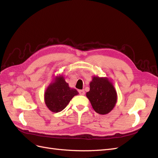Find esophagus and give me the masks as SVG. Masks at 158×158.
<instances>
[{"label":"esophagus","instance_id":"34e87169","mask_svg":"<svg viewBox=\"0 0 158 158\" xmlns=\"http://www.w3.org/2000/svg\"><path fill=\"white\" fill-rule=\"evenodd\" d=\"M78 92H79V94H80V95H85V91H84V89H82V90H79Z\"/></svg>","mask_w":158,"mask_h":158}]
</instances>
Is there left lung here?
I'll list each match as a JSON object with an SVG mask.
<instances>
[{"mask_svg":"<svg viewBox=\"0 0 158 158\" xmlns=\"http://www.w3.org/2000/svg\"><path fill=\"white\" fill-rule=\"evenodd\" d=\"M86 96L94 111L101 114L109 113L117 101V95L112 82L107 78L94 76Z\"/></svg>","mask_w":158,"mask_h":158,"instance_id":"8db88e82","label":"left lung"}]
</instances>
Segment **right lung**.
<instances>
[{
    "label": "right lung",
    "instance_id": "add662e5",
    "mask_svg": "<svg viewBox=\"0 0 158 158\" xmlns=\"http://www.w3.org/2000/svg\"><path fill=\"white\" fill-rule=\"evenodd\" d=\"M78 94L77 90L69 87L63 76H56L45 90V103L50 111L58 113L63 111L72 98Z\"/></svg>",
    "mask_w": 158,
    "mask_h": 158
}]
</instances>
